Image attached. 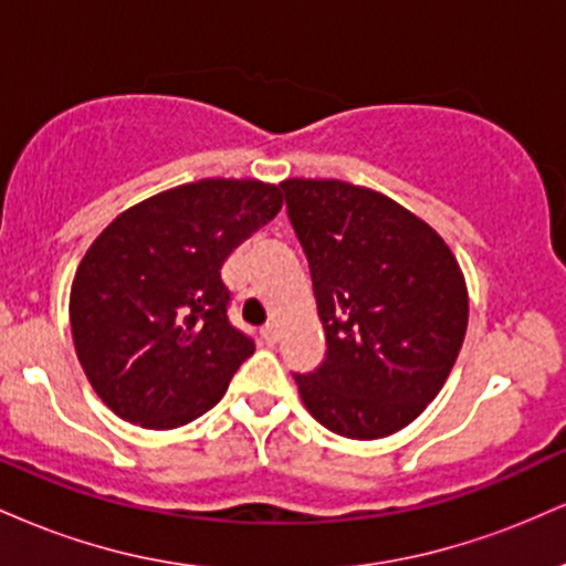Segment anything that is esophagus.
<instances>
[{
    "label": "esophagus",
    "instance_id": "esophagus-1",
    "mask_svg": "<svg viewBox=\"0 0 566 566\" xmlns=\"http://www.w3.org/2000/svg\"><path fill=\"white\" fill-rule=\"evenodd\" d=\"M261 337L265 343H269V346H274V343L279 340V329H276V324H265V327L261 329Z\"/></svg>",
    "mask_w": 566,
    "mask_h": 566
}]
</instances>
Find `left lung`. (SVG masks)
<instances>
[{"label":"left lung","mask_w":566,"mask_h":566,"mask_svg":"<svg viewBox=\"0 0 566 566\" xmlns=\"http://www.w3.org/2000/svg\"><path fill=\"white\" fill-rule=\"evenodd\" d=\"M287 201L327 337L295 373L305 409L348 439H380L437 399L463 346L469 292L431 226L369 188L292 178Z\"/></svg>","instance_id":"left-lung-1"}]
</instances>
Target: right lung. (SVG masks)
<instances>
[{"label":"right lung","instance_id":"obj_1","mask_svg":"<svg viewBox=\"0 0 566 566\" xmlns=\"http://www.w3.org/2000/svg\"><path fill=\"white\" fill-rule=\"evenodd\" d=\"M279 210V186L207 178L129 207L95 239L71 287V333L122 420L167 431L223 399L255 343L229 319L220 269Z\"/></svg>","mask_w":566,"mask_h":566}]
</instances>
